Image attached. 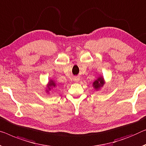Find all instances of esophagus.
<instances>
[{
	"mask_svg": "<svg viewBox=\"0 0 146 146\" xmlns=\"http://www.w3.org/2000/svg\"><path fill=\"white\" fill-rule=\"evenodd\" d=\"M75 80L76 82H78V81H79V78H75Z\"/></svg>",
	"mask_w": 146,
	"mask_h": 146,
	"instance_id": "34e87169",
	"label": "esophagus"
}]
</instances>
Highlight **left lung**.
<instances>
[{"label": "left lung", "mask_w": 146, "mask_h": 146, "mask_svg": "<svg viewBox=\"0 0 146 146\" xmlns=\"http://www.w3.org/2000/svg\"><path fill=\"white\" fill-rule=\"evenodd\" d=\"M105 84V81H104V78L102 77H100L93 82V87L96 89V90H99L100 88H102V86Z\"/></svg>", "instance_id": "left-lung-1"}]
</instances>
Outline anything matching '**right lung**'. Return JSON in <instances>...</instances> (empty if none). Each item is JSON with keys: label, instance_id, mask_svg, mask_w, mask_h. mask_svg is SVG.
I'll list each match as a JSON object with an SVG mask.
<instances>
[{"label": "right lung", "instance_id": "right-lung-1", "mask_svg": "<svg viewBox=\"0 0 146 146\" xmlns=\"http://www.w3.org/2000/svg\"><path fill=\"white\" fill-rule=\"evenodd\" d=\"M56 86V83L54 82V80H50V81L48 82V90H46V92H48V90H50L51 88L52 87H55Z\"/></svg>", "mask_w": 146, "mask_h": 146}]
</instances>
